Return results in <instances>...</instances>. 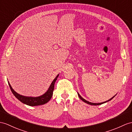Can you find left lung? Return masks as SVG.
Segmentation results:
<instances>
[{"instance_id":"obj_1","label":"left lung","mask_w":132,"mask_h":132,"mask_svg":"<svg viewBox=\"0 0 132 132\" xmlns=\"http://www.w3.org/2000/svg\"><path fill=\"white\" fill-rule=\"evenodd\" d=\"M78 93V92H77ZM78 96H79V97L80 98V99H81L83 101V102H86V103H87V104H89V105H101V104H104V103H105V102H108V101H110L111 100H112V98H113L115 96H116L117 95H115L114 96H113V97H112V98H111L110 100H108V101H105V102H101V103H93V102H89V101H87V100H86L85 99H84L83 98H82V97H81V96L78 93Z\"/></svg>"}]
</instances>
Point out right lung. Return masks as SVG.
Here are the masks:
<instances>
[{
  "label": "right lung",
  "mask_w": 132,
  "mask_h": 132,
  "mask_svg": "<svg viewBox=\"0 0 132 132\" xmlns=\"http://www.w3.org/2000/svg\"><path fill=\"white\" fill-rule=\"evenodd\" d=\"M59 75H57V76L55 77V78L53 80L52 83L48 88L47 91L44 94L41 95L40 96H38V97H28V96H22L18 93L16 92L12 88V86H11L10 83L8 82V85L9 86V87L11 88V90L13 94L14 95L15 97L19 100L22 103H23L26 105H27L29 106H38L44 105L45 104L47 103L48 101H49L51 98L52 97L53 91L54 89V85H55V81H56L57 78L58 77Z\"/></svg>",
  "instance_id": "1"
}]
</instances>
